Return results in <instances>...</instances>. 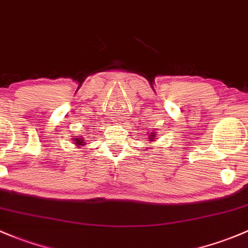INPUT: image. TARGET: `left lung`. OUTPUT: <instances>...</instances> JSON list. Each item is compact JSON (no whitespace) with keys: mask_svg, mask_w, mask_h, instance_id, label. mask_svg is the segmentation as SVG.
Wrapping results in <instances>:
<instances>
[{"mask_svg":"<svg viewBox=\"0 0 248 248\" xmlns=\"http://www.w3.org/2000/svg\"><path fill=\"white\" fill-rule=\"evenodd\" d=\"M150 137H148V139H150V141H155V135H157V134H155V132H151L150 133Z\"/></svg>","mask_w":248,"mask_h":248,"instance_id":"8db88e82","label":"left lung"}]
</instances>
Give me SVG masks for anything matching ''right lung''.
<instances>
[{"label":"right lung","instance_id":"obj_1","mask_svg":"<svg viewBox=\"0 0 248 248\" xmlns=\"http://www.w3.org/2000/svg\"><path fill=\"white\" fill-rule=\"evenodd\" d=\"M72 139H74V140H72V141H74V144L76 145L77 147H80V146H84V145H85V144H84V142H85V140L83 139L82 137H80V138H78V137H75V138H72Z\"/></svg>","mask_w":248,"mask_h":248}]
</instances>
